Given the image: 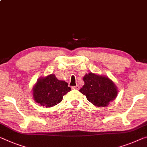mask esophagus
<instances>
[{
	"mask_svg": "<svg viewBox=\"0 0 147 147\" xmlns=\"http://www.w3.org/2000/svg\"><path fill=\"white\" fill-rule=\"evenodd\" d=\"M72 89H76V90H79L80 89V87L79 85H76V86H74L72 87Z\"/></svg>",
	"mask_w": 147,
	"mask_h": 147,
	"instance_id": "1",
	"label": "esophagus"
}]
</instances>
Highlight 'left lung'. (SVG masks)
<instances>
[{"instance_id":"8db88e82","label":"left lung","mask_w":147,"mask_h":147,"mask_svg":"<svg viewBox=\"0 0 147 147\" xmlns=\"http://www.w3.org/2000/svg\"><path fill=\"white\" fill-rule=\"evenodd\" d=\"M83 81L85 84L80 91L96 107H107L116 98L118 89L108 77L90 72L83 77Z\"/></svg>"}]
</instances>
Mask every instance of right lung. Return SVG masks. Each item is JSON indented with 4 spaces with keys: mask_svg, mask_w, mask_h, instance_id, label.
Segmentation results:
<instances>
[{
    "mask_svg": "<svg viewBox=\"0 0 147 147\" xmlns=\"http://www.w3.org/2000/svg\"><path fill=\"white\" fill-rule=\"evenodd\" d=\"M71 91L64 81L58 80L55 74L39 78L33 88L34 100L42 107H55L62 100L63 96Z\"/></svg>",
    "mask_w": 147,
    "mask_h": 147,
    "instance_id": "1",
    "label": "right lung"
}]
</instances>
